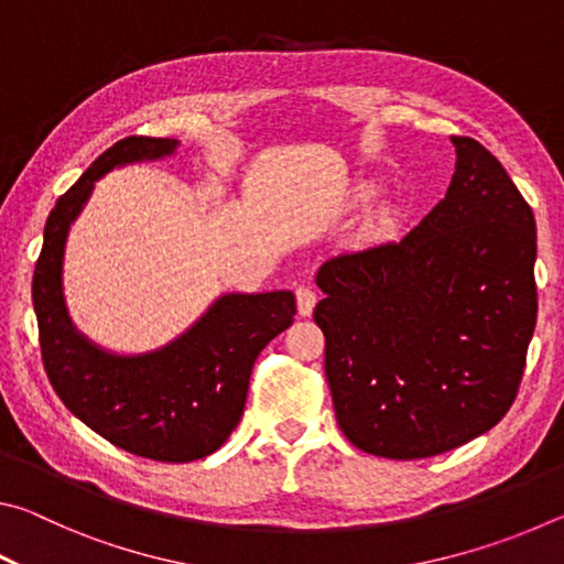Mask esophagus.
<instances>
[{"label":"esophagus","mask_w":564,"mask_h":564,"mask_svg":"<svg viewBox=\"0 0 564 564\" xmlns=\"http://www.w3.org/2000/svg\"><path fill=\"white\" fill-rule=\"evenodd\" d=\"M316 301H318L316 291L305 289V285H301V289L295 291V303H299V313H301L303 318H308V316H311L313 308H316Z\"/></svg>","instance_id":"1"}]
</instances>
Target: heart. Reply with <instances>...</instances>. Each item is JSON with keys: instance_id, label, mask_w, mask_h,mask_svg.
Segmentation results:
<instances>
[{"instance_id": "obj_1", "label": "heart", "mask_w": 564, "mask_h": 564, "mask_svg": "<svg viewBox=\"0 0 564 564\" xmlns=\"http://www.w3.org/2000/svg\"><path fill=\"white\" fill-rule=\"evenodd\" d=\"M373 194H376L373 186H360V188H358V198H360V202H366V198L373 196Z\"/></svg>"}]
</instances>
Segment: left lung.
<instances>
[{
  "label": "left lung",
  "instance_id": "obj_1",
  "mask_svg": "<svg viewBox=\"0 0 564 564\" xmlns=\"http://www.w3.org/2000/svg\"><path fill=\"white\" fill-rule=\"evenodd\" d=\"M447 194L398 241L336 253L313 318L343 435L415 460L508 413L538 321L532 208L475 139L453 137Z\"/></svg>",
  "mask_w": 564,
  "mask_h": 564
}]
</instances>
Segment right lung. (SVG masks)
<instances>
[{
    "label": "right lung",
    "instance_id": "1",
    "mask_svg": "<svg viewBox=\"0 0 564 564\" xmlns=\"http://www.w3.org/2000/svg\"><path fill=\"white\" fill-rule=\"evenodd\" d=\"M178 139L129 137L94 161L56 202L32 279L50 383L72 413L121 451L191 463L221 447L243 415L259 352L293 323V291L221 293L166 346L101 348L74 326L64 299V251L76 218L109 171L174 156Z\"/></svg>",
    "mask_w": 564,
    "mask_h": 564
}]
</instances>
